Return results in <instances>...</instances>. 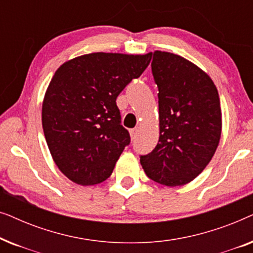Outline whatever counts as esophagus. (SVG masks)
<instances>
[{
  "instance_id": "34e87169",
  "label": "esophagus",
  "mask_w": 253,
  "mask_h": 253,
  "mask_svg": "<svg viewBox=\"0 0 253 253\" xmlns=\"http://www.w3.org/2000/svg\"><path fill=\"white\" fill-rule=\"evenodd\" d=\"M138 132H139V130H138V127H134V129H131V130H130L131 138H132V139H136L137 136H138Z\"/></svg>"
}]
</instances>
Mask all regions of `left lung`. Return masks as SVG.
<instances>
[{
    "label": "left lung",
    "instance_id": "8db88e82",
    "mask_svg": "<svg viewBox=\"0 0 253 253\" xmlns=\"http://www.w3.org/2000/svg\"><path fill=\"white\" fill-rule=\"evenodd\" d=\"M151 67L160 137L151 153L140 155V164L154 182L184 185L205 169L219 145V93L209 75L178 55L154 51Z\"/></svg>",
    "mask_w": 253,
    "mask_h": 253
}]
</instances>
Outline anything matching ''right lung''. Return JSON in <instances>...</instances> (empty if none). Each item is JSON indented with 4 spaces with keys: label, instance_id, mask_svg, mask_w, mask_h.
<instances>
[{
    "label": "right lung",
    "instance_id": "obj_1",
    "mask_svg": "<svg viewBox=\"0 0 253 253\" xmlns=\"http://www.w3.org/2000/svg\"><path fill=\"white\" fill-rule=\"evenodd\" d=\"M152 53H93L55 72L42 105V127L58 169L72 182L94 185L112 175L130 134L116 99L148 67Z\"/></svg>",
    "mask_w": 253,
    "mask_h": 253
}]
</instances>
